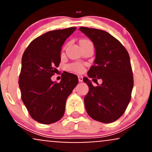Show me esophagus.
I'll use <instances>...</instances> for the list:
<instances>
[{"instance_id":"obj_1","label":"esophagus","mask_w":152,"mask_h":152,"mask_svg":"<svg viewBox=\"0 0 152 152\" xmlns=\"http://www.w3.org/2000/svg\"><path fill=\"white\" fill-rule=\"evenodd\" d=\"M78 81H79V82L83 81V76H78Z\"/></svg>"}]
</instances>
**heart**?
Listing matches in <instances>:
<instances>
[{
  "instance_id": "1",
  "label": "heart",
  "mask_w": 152,
  "mask_h": 152,
  "mask_svg": "<svg viewBox=\"0 0 152 152\" xmlns=\"http://www.w3.org/2000/svg\"><path fill=\"white\" fill-rule=\"evenodd\" d=\"M91 43L89 40L87 39H83L80 41V43ZM69 70L74 71L76 73H81L83 72L84 70V66L83 64H79V63H74V64H71L69 66Z\"/></svg>"
}]
</instances>
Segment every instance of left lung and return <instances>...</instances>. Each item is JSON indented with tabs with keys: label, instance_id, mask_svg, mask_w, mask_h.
<instances>
[{
	"label": "left lung",
	"instance_id": "left-lung-1",
	"mask_svg": "<svg viewBox=\"0 0 152 152\" xmlns=\"http://www.w3.org/2000/svg\"><path fill=\"white\" fill-rule=\"evenodd\" d=\"M79 30L91 40L96 49L94 65L88 76L103 81L94 86L83 77L89 88L84 97L85 108L93 119L111 123L123 115L132 98L134 78L129 55L120 41L106 31L86 27Z\"/></svg>",
	"mask_w": 152,
	"mask_h": 152
}]
</instances>
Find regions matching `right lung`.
<instances>
[{
  "instance_id": "1",
  "label": "right lung",
  "mask_w": 152,
  "mask_h": 152,
  "mask_svg": "<svg viewBox=\"0 0 152 152\" xmlns=\"http://www.w3.org/2000/svg\"><path fill=\"white\" fill-rule=\"evenodd\" d=\"M76 29L48 31L31 41L23 54L18 80L21 99L31 117L39 123L59 121L66 99L78 84L77 76L68 72L63 74L60 83L50 78L61 62L63 44Z\"/></svg>"
}]
</instances>
